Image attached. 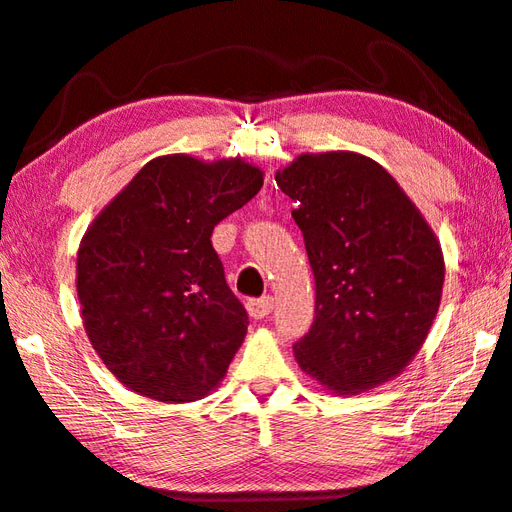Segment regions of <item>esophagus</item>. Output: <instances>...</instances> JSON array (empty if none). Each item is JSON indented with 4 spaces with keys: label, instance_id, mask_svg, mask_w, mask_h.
Instances as JSON below:
<instances>
[{
    "label": "esophagus",
    "instance_id": "34e87169",
    "mask_svg": "<svg viewBox=\"0 0 512 512\" xmlns=\"http://www.w3.org/2000/svg\"><path fill=\"white\" fill-rule=\"evenodd\" d=\"M246 309H248L250 318L262 320V318H266L268 313L273 311V297L271 295H264V297H259V300H250L246 304Z\"/></svg>",
    "mask_w": 512,
    "mask_h": 512
}]
</instances>
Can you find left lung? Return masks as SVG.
<instances>
[{"label": "left lung", "mask_w": 512, "mask_h": 512, "mask_svg": "<svg viewBox=\"0 0 512 512\" xmlns=\"http://www.w3.org/2000/svg\"><path fill=\"white\" fill-rule=\"evenodd\" d=\"M295 201L315 280V318L293 345L306 376L336 396L396 378L441 304L439 239L383 165L356 152L300 154L277 170Z\"/></svg>", "instance_id": "obj_1"}]
</instances>
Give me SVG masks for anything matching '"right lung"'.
Returning <instances> with one entry per match:
<instances>
[{"instance_id":"obj_1","label":"right lung","mask_w":512,"mask_h":512,"mask_svg":"<svg viewBox=\"0 0 512 512\" xmlns=\"http://www.w3.org/2000/svg\"><path fill=\"white\" fill-rule=\"evenodd\" d=\"M262 185L239 156H156L91 221L76 262L82 324L127 389L192 403L226 376L248 315L210 237Z\"/></svg>"}]
</instances>
